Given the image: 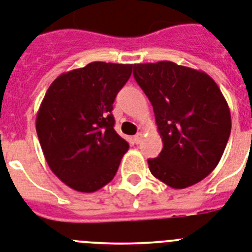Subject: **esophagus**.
<instances>
[{
    "label": "esophagus",
    "mask_w": 252,
    "mask_h": 252,
    "mask_svg": "<svg viewBox=\"0 0 252 252\" xmlns=\"http://www.w3.org/2000/svg\"><path fill=\"white\" fill-rule=\"evenodd\" d=\"M141 141H142V133L138 132L136 134V136H134V142H136L137 145H138V143H141Z\"/></svg>",
    "instance_id": "obj_1"
}]
</instances>
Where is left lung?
<instances>
[{
  "label": "left lung",
  "instance_id": "1",
  "mask_svg": "<svg viewBox=\"0 0 252 252\" xmlns=\"http://www.w3.org/2000/svg\"><path fill=\"white\" fill-rule=\"evenodd\" d=\"M133 75L154 107L162 150L149 158L152 175L187 188L220 161L230 134L228 103L206 73L172 61L136 64Z\"/></svg>",
  "mask_w": 252,
  "mask_h": 252
}]
</instances>
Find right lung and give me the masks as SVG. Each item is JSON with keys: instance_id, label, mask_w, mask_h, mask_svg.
Returning a JSON list of instances; mask_svg holds the SVG:
<instances>
[{"instance_id": "right-lung-1", "label": "right lung", "mask_w": 252, "mask_h": 252, "mask_svg": "<svg viewBox=\"0 0 252 252\" xmlns=\"http://www.w3.org/2000/svg\"><path fill=\"white\" fill-rule=\"evenodd\" d=\"M133 65L96 61L51 83L35 120L48 166L65 185L94 192L115 177L129 145L114 129L113 103Z\"/></svg>"}]
</instances>
